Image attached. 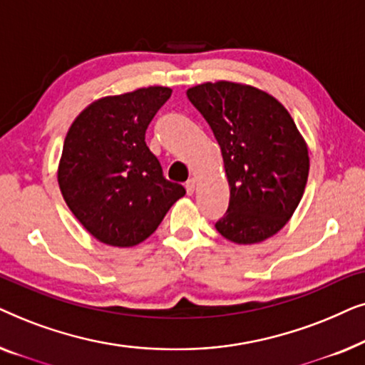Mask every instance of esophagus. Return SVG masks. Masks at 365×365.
<instances>
[{
	"label": "esophagus",
	"instance_id": "obj_1",
	"mask_svg": "<svg viewBox=\"0 0 365 365\" xmlns=\"http://www.w3.org/2000/svg\"><path fill=\"white\" fill-rule=\"evenodd\" d=\"M194 191H196V179H189V181L186 182V192L189 194V196H192Z\"/></svg>",
	"mask_w": 365,
	"mask_h": 365
}]
</instances>
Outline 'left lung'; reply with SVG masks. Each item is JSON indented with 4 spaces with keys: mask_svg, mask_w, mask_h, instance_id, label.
Returning a JSON list of instances; mask_svg holds the SVG:
<instances>
[{
    "mask_svg": "<svg viewBox=\"0 0 365 365\" xmlns=\"http://www.w3.org/2000/svg\"><path fill=\"white\" fill-rule=\"evenodd\" d=\"M221 146L229 207L217 232L236 244L272 237L292 217L309 176V149L291 114L251 84L216 81L189 88Z\"/></svg>",
    "mask_w": 365,
    "mask_h": 365,
    "instance_id": "8db88e82",
    "label": "left lung"
}]
</instances>
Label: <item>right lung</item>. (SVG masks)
Here are the masks:
<instances>
[{
	"instance_id": "obj_1",
	"label": "right lung",
	"mask_w": 365,
	"mask_h": 365,
	"mask_svg": "<svg viewBox=\"0 0 365 365\" xmlns=\"http://www.w3.org/2000/svg\"><path fill=\"white\" fill-rule=\"evenodd\" d=\"M171 93L149 86L99 98L68 129L58 184L74 217L99 242L113 247L143 242L186 194L181 184L164 179L144 141Z\"/></svg>"
}]
</instances>
